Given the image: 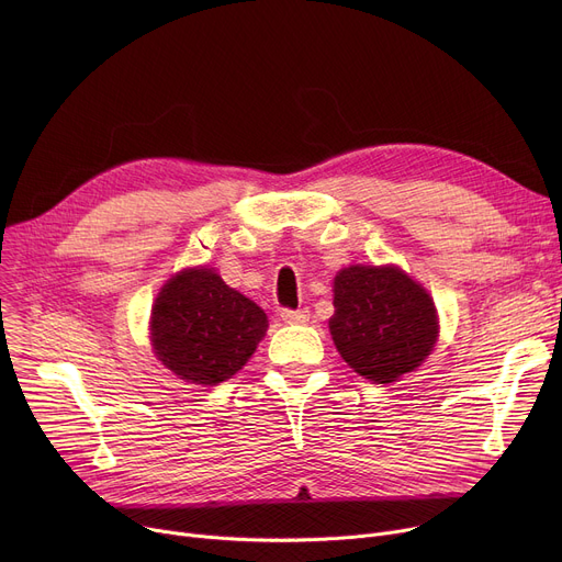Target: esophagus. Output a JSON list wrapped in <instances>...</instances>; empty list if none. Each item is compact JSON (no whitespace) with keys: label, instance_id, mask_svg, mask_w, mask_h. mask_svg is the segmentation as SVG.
<instances>
[{"label":"esophagus","instance_id":"1","mask_svg":"<svg viewBox=\"0 0 562 562\" xmlns=\"http://www.w3.org/2000/svg\"><path fill=\"white\" fill-rule=\"evenodd\" d=\"M280 318L286 325H305L310 321V312L307 310H282Z\"/></svg>","mask_w":562,"mask_h":562}]
</instances>
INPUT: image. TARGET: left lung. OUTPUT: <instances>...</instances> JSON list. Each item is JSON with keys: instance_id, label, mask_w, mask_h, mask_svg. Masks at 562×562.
Wrapping results in <instances>:
<instances>
[{"instance_id": "left-lung-1", "label": "left lung", "mask_w": 562, "mask_h": 562, "mask_svg": "<svg viewBox=\"0 0 562 562\" xmlns=\"http://www.w3.org/2000/svg\"><path fill=\"white\" fill-rule=\"evenodd\" d=\"M329 331L346 363L372 384L416 370L438 339L431 295L400 267L341 269L334 278Z\"/></svg>"}]
</instances>
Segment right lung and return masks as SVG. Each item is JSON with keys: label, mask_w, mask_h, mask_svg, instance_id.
<instances>
[{"label": "right lung", "mask_w": 562, "mask_h": 562, "mask_svg": "<svg viewBox=\"0 0 562 562\" xmlns=\"http://www.w3.org/2000/svg\"><path fill=\"white\" fill-rule=\"evenodd\" d=\"M269 327L250 297L231 289L214 269L176 273L151 312L156 357L187 384L216 386L250 359Z\"/></svg>", "instance_id": "right-lung-1"}]
</instances>
